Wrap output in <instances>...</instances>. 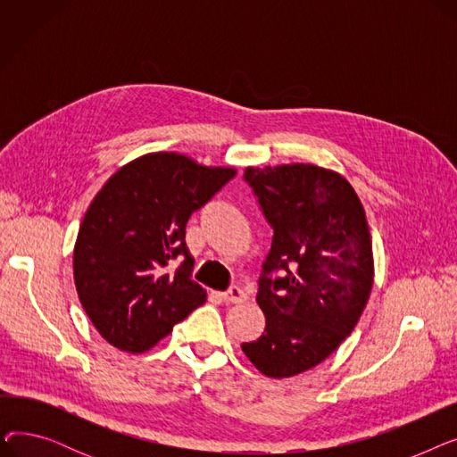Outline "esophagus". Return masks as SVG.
Here are the masks:
<instances>
[{
  "label": "esophagus",
  "instance_id": "34e87169",
  "mask_svg": "<svg viewBox=\"0 0 457 457\" xmlns=\"http://www.w3.org/2000/svg\"><path fill=\"white\" fill-rule=\"evenodd\" d=\"M220 296H222V300L226 303H241V302H245L248 298V295L245 293L243 287H238V285L229 287V289L226 293H222Z\"/></svg>",
  "mask_w": 457,
  "mask_h": 457
}]
</instances>
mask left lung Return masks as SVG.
I'll return each mask as SVG.
<instances>
[{"instance_id":"left-lung-1","label":"left lung","mask_w":457,"mask_h":457,"mask_svg":"<svg viewBox=\"0 0 457 457\" xmlns=\"http://www.w3.org/2000/svg\"><path fill=\"white\" fill-rule=\"evenodd\" d=\"M245 179L274 235L257 291L265 331L241 348L261 374L291 378L322 363L361 317L374 281L370 231L339 172L293 162L248 166Z\"/></svg>"}]
</instances>
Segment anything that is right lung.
I'll use <instances>...</instances> for the list:
<instances>
[{"instance_id":"obj_1","label":"right lung","mask_w":457,"mask_h":457,"mask_svg":"<svg viewBox=\"0 0 457 457\" xmlns=\"http://www.w3.org/2000/svg\"><path fill=\"white\" fill-rule=\"evenodd\" d=\"M235 174L231 166L155 152L124 164L94 196L74 246V279L109 345L146 352L205 302V289L190 278L185 226ZM176 256L184 261L172 270Z\"/></svg>"}]
</instances>
